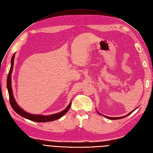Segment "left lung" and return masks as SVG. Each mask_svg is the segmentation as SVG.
Segmentation results:
<instances>
[{"instance_id":"obj_1","label":"left lung","mask_w":153,"mask_h":153,"mask_svg":"<svg viewBox=\"0 0 153 153\" xmlns=\"http://www.w3.org/2000/svg\"><path fill=\"white\" fill-rule=\"evenodd\" d=\"M136 109V108H135ZM135 109L134 110H133L132 112H131L130 113H129L128 115H125V116H124V117H107V116H105V115H104L105 117H106V118H108V119H111V120H115V119H123V118H124V117H126V116H128V115H129V114H131L132 112H133V111H135ZM99 114H100L99 112H98ZM100 115H103L102 114H100Z\"/></svg>"}]
</instances>
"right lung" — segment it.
<instances>
[{
  "mask_svg": "<svg viewBox=\"0 0 153 153\" xmlns=\"http://www.w3.org/2000/svg\"><path fill=\"white\" fill-rule=\"evenodd\" d=\"M15 53L13 54L11 59V66L10 69V71H9L7 78V91L9 93V98H10V103L11 104V106L13 108V109L15 110L18 114L21 115V116L24 117L26 119H28L29 120H31V121H33L35 122H39V123L53 121H55V120L61 118L64 114H66L68 111L69 110V108H70L71 103L68 105V106L65 110L62 111L61 112H59L53 115H41L30 114L29 113L25 112L24 110H23L20 106L18 105L16 101L15 100V98H14V96L13 94L12 87H11V73L13 71V64H14V58H15Z\"/></svg>",
  "mask_w": 153,
  "mask_h": 153,
  "instance_id": "obj_1",
  "label": "right lung"
}]
</instances>
